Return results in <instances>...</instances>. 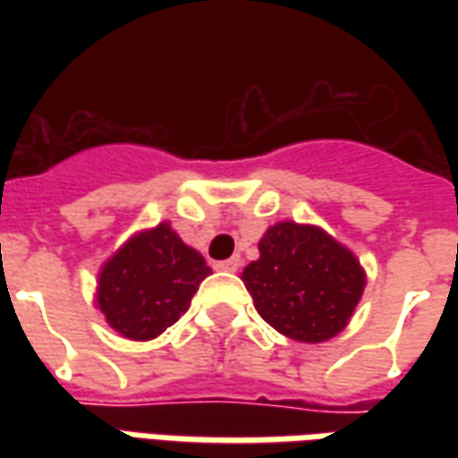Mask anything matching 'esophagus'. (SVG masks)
<instances>
[{
    "label": "esophagus",
    "mask_w": 458,
    "mask_h": 458,
    "mask_svg": "<svg viewBox=\"0 0 458 458\" xmlns=\"http://www.w3.org/2000/svg\"><path fill=\"white\" fill-rule=\"evenodd\" d=\"M240 265H242V259L235 255V258H230V259H223V262H216V267L223 269V272H238Z\"/></svg>",
    "instance_id": "obj_1"
}]
</instances>
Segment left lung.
Segmentation results:
<instances>
[{"label": "left lung", "mask_w": 458, "mask_h": 458, "mask_svg": "<svg viewBox=\"0 0 458 458\" xmlns=\"http://www.w3.org/2000/svg\"><path fill=\"white\" fill-rule=\"evenodd\" d=\"M258 250L240 279L269 327L299 344H324L348 327L365 289V269L351 250L294 220L269 225Z\"/></svg>", "instance_id": "1"}]
</instances>
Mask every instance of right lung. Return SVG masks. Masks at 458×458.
<instances>
[{
    "label": "right lung",
    "mask_w": 458,
    "mask_h": 458,
    "mask_svg": "<svg viewBox=\"0 0 458 458\" xmlns=\"http://www.w3.org/2000/svg\"><path fill=\"white\" fill-rule=\"evenodd\" d=\"M210 267L171 228L169 220L137 230L122 242L98 272L93 301L107 327L130 341L161 336L181 314Z\"/></svg>",
    "instance_id": "right-lung-1"
}]
</instances>
